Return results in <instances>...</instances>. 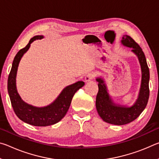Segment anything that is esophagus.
<instances>
[{
	"label": "esophagus",
	"mask_w": 159,
	"mask_h": 159,
	"mask_svg": "<svg viewBox=\"0 0 159 159\" xmlns=\"http://www.w3.org/2000/svg\"><path fill=\"white\" fill-rule=\"evenodd\" d=\"M95 77V74H94V73H89V74H88L85 76V80L86 82L89 81V80L93 79Z\"/></svg>",
	"instance_id": "obj_1"
}]
</instances>
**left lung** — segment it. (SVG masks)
<instances>
[{"mask_svg": "<svg viewBox=\"0 0 159 159\" xmlns=\"http://www.w3.org/2000/svg\"><path fill=\"white\" fill-rule=\"evenodd\" d=\"M122 43L129 48L138 56L142 69V83L139 98L133 107H117L112 103L107 93L104 80L97 79L98 81L99 90L96 97V108L102 120L111 124L122 125L127 124L135 120L146 107L149 97V69L148 67L146 57L140 46L130 36L124 35Z\"/></svg>", "mask_w": 159, "mask_h": 159, "instance_id": "obj_1", "label": "left lung"}]
</instances>
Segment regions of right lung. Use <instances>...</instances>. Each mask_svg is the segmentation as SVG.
I'll use <instances>...</instances> for the list:
<instances>
[{"instance_id": "1", "label": "right lung", "mask_w": 159, "mask_h": 159, "mask_svg": "<svg viewBox=\"0 0 159 159\" xmlns=\"http://www.w3.org/2000/svg\"><path fill=\"white\" fill-rule=\"evenodd\" d=\"M42 38L41 36L33 37L29 43L17 53L13 60L7 80V90L15 114L24 122L34 126L51 125L62 119L68 111L74 94L85 85L83 81H78L67 86L52 104L43 108L34 107L21 100L16 89L15 83L19 63L24 54L30 47L31 43L35 40L41 39Z\"/></svg>"}]
</instances>
